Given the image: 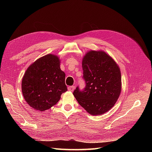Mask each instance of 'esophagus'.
<instances>
[{"label": "esophagus", "mask_w": 152, "mask_h": 152, "mask_svg": "<svg viewBox=\"0 0 152 152\" xmlns=\"http://www.w3.org/2000/svg\"><path fill=\"white\" fill-rule=\"evenodd\" d=\"M74 89H75V87H74V86L68 87V90H69V91H73Z\"/></svg>", "instance_id": "obj_1"}]
</instances>
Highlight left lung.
<instances>
[{"instance_id": "left-lung-1", "label": "left lung", "mask_w": 152, "mask_h": 152, "mask_svg": "<svg viewBox=\"0 0 152 152\" xmlns=\"http://www.w3.org/2000/svg\"><path fill=\"white\" fill-rule=\"evenodd\" d=\"M83 79L86 86L73 92L79 104L89 114L99 115L109 111L120 95V69L108 53L102 50H90L82 58Z\"/></svg>"}]
</instances>
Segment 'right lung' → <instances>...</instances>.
I'll list each match as a JSON object with an SVG mask.
<instances>
[{"instance_id": "right-lung-1", "label": "right lung", "mask_w": 152, "mask_h": 152, "mask_svg": "<svg viewBox=\"0 0 152 152\" xmlns=\"http://www.w3.org/2000/svg\"><path fill=\"white\" fill-rule=\"evenodd\" d=\"M61 60L54 54L41 57L27 68L22 78L21 90L31 107L43 112L50 109L67 91L65 73L60 69Z\"/></svg>"}]
</instances>
